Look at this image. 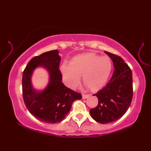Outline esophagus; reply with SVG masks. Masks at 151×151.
Returning a JSON list of instances; mask_svg holds the SVG:
<instances>
[{"label":"esophagus","mask_w":151,"mask_h":151,"mask_svg":"<svg viewBox=\"0 0 151 151\" xmlns=\"http://www.w3.org/2000/svg\"><path fill=\"white\" fill-rule=\"evenodd\" d=\"M89 97V95H86V94H82V99H86L88 97Z\"/></svg>","instance_id":"esophagus-1"}]
</instances>
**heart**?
I'll list each match as a JSON object with an SVG mask.
<instances>
[{
    "label": "heart",
    "mask_w": 151,
    "mask_h": 151,
    "mask_svg": "<svg viewBox=\"0 0 151 151\" xmlns=\"http://www.w3.org/2000/svg\"><path fill=\"white\" fill-rule=\"evenodd\" d=\"M112 69L111 59L93 53L76 56L70 61V66L63 65L61 70L64 81L70 88H75L82 76L84 84L91 91H98L106 84Z\"/></svg>",
    "instance_id": "1"
}]
</instances>
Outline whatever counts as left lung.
I'll return each instance as SVG.
<instances>
[{"label": "left lung", "mask_w": 151, "mask_h": 151, "mask_svg": "<svg viewBox=\"0 0 151 151\" xmlns=\"http://www.w3.org/2000/svg\"><path fill=\"white\" fill-rule=\"evenodd\" d=\"M110 57L115 70L110 81L97 96V107L89 110L91 116L99 123H110L118 120L126 113L133 96L132 73L123 58L105 52Z\"/></svg>", "instance_id": "1"}]
</instances>
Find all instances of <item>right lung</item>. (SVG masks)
I'll use <instances>...</instances> for the list:
<instances>
[{
	"label": "right lung",
	"instance_id": "1",
	"mask_svg": "<svg viewBox=\"0 0 151 151\" xmlns=\"http://www.w3.org/2000/svg\"><path fill=\"white\" fill-rule=\"evenodd\" d=\"M61 57L58 50L48 51L34 57L28 63L22 74V96L24 104L34 117L46 123L62 121L69 113L73 102L82 99L79 93L65 86L59 69ZM37 66L45 68L50 73V82L43 91H36L31 77Z\"/></svg>",
	"mask_w": 151,
	"mask_h": 151
}]
</instances>
